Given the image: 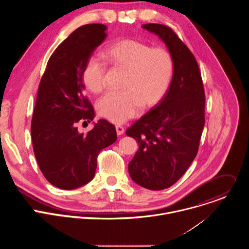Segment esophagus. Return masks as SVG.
<instances>
[{"instance_id":"obj_1","label":"esophagus","mask_w":249,"mask_h":249,"mask_svg":"<svg viewBox=\"0 0 249 249\" xmlns=\"http://www.w3.org/2000/svg\"><path fill=\"white\" fill-rule=\"evenodd\" d=\"M115 128H116V132H117V135H122V134L125 132V129H124V127H123V126H121V125H117Z\"/></svg>"}]
</instances>
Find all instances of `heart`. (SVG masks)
I'll use <instances>...</instances> for the list:
<instances>
[{
	"label": "heart",
	"mask_w": 249,
	"mask_h": 249,
	"mask_svg": "<svg viewBox=\"0 0 249 249\" xmlns=\"http://www.w3.org/2000/svg\"><path fill=\"white\" fill-rule=\"evenodd\" d=\"M110 65L126 70L123 91H108L96 104L98 113L113 123L137 116L142 109L157 105L165 96L174 73V60L163 47H152L137 39L119 40L103 53ZM106 67L95 58L87 61L83 81L92 92L105 87Z\"/></svg>",
	"instance_id": "obj_1"
}]
</instances>
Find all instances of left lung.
<instances>
[{
  "instance_id": "left-lung-1",
  "label": "left lung",
  "mask_w": 249,
  "mask_h": 249,
  "mask_svg": "<svg viewBox=\"0 0 249 249\" xmlns=\"http://www.w3.org/2000/svg\"><path fill=\"white\" fill-rule=\"evenodd\" d=\"M143 28L163 40L174 60V73L161 101L126 131L139 144L128 169L137 184L162 190L180 178L198 153L205 90L194 55L172 28L159 23Z\"/></svg>"
}]
</instances>
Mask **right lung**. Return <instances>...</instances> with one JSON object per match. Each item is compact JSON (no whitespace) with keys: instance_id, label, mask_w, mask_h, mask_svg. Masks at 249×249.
Returning a JSON list of instances; mask_svg holds the SVG:
<instances>
[{"instance_id":"right-lung-1","label":"right lung","mask_w":249,"mask_h":249,"mask_svg":"<svg viewBox=\"0 0 249 249\" xmlns=\"http://www.w3.org/2000/svg\"><path fill=\"white\" fill-rule=\"evenodd\" d=\"M106 29L101 23L76 29L49 58L38 87L30 128L33 152L45 178L61 189L89 182L98 154L117 140L114 125L104 119L86 134L77 127L94 116L84 91L83 71L107 37Z\"/></svg>"}]
</instances>
